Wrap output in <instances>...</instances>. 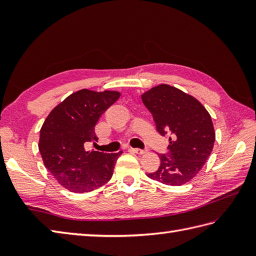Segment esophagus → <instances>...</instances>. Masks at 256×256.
I'll list each match as a JSON object with an SVG mask.
<instances>
[{"instance_id": "obj_1", "label": "esophagus", "mask_w": 256, "mask_h": 256, "mask_svg": "<svg viewBox=\"0 0 256 256\" xmlns=\"http://www.w3.org/2000/svg\"><path fill=\"white\" fill-rule=\"evenodd\" d=\"M130 150L131 152H133V153H135V154H138V155H143V154H145L146 152V150H140V148H130Z\"/></svg>"}]
</instances>
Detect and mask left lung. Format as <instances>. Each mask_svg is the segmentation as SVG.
I'll return each instance as SVG.
<instances>
[{
	"label": "left lung",
	"instance_id": "left-lung-1",
	"mask_svg": "<svg viewBox=\"0 0 256 256\" xmlns=\"http://www.w3.org/2000/svg\"><path fill=\"white\" fill-rule=\"evenodd\" d=\"M153 114L156 128L167 131L170 155H160V166L148 177L168 186H182L198 175L214 148L216 132L209 112L192 96L162 84L140 96Z\"/></svg>",
	"mask_w": 256,
	"mask_h": 256
}]
</instances>
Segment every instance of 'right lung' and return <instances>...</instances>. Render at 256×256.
<instances>
[{
  "mask_svg": "<svg viewBox=\"0 0 256 256\" xmlns=\"http://www.w3.org/2000/svg\"><path fill=\"white\" fill-rule=\"evenodd\" d=\"M121 94L81 89L48 114L40 128V148L44 165L59 184L72 192H90L110 180L120 155L86 150L98 142L96 124Z\"/></svg>",
  "mask_w": 256,
  "mask_h": 256,
  "instance_id": "obj_1",
  "label": "right lung"
}]
</instances>
